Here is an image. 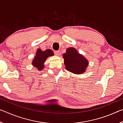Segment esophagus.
Wrapping results in <instances>:
<instances>
[{
	"instance_id": "obj_1",
	"label": "esophagus",
	"mask_w": 123,
	"mask_h": 123,
	"mask_svg": "<svg viewBox=\"0 0 123 123\" xmlns=\"http://www.w3.org/2000/svg\"><path fill=\"white\" fill-rule=\"evenodd\" d=\"M54 53H55V55H57V56H59L60 55V51H54Z\"/></svg>"
}]
</instances>
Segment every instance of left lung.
Masks as SVG:
<instances>
[{
    "label": "left lung",
    "instance_id": "left-lung-1",
    "mask_svg": "<svg viewBox=\"0 0 123 123\" xmlns=\"http://www.w3.org/2000/svg\"><path fill=\"white\" fill-rule=\"evenodd\" d=\"M66 69L74 74H80L85 72L88 66L87 60L79 54L74 48H69L63 55Z\"/></svg>",
    "mask_w": 123,
    "mask_h": 123
}]
</instances>
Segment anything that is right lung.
<instances>
[{"mask_svg":"<svg viewBox=\"0 0 123 123\" xmlns=\"http://www.w3.org/2000/svg\"><path fill=\"white\" fill-rule=\"evenodd\" d=\"M53 51L50 49H47L45 51L41 50V49H38L37 50L36 56L32 62V64L39 70H42L44 68V66L43 63H44L47 58L50 56H53Z\"/></svg>","mask_w":123,"mask_h":123,"instance_id":"add662e5","label":"right lung"}]
</instances>
